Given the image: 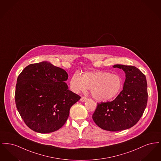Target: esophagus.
Masks as SVG:
<instances>
[{"label": "esophagus", "mask_w": 161, "mask_h": 161, "mask_svg": "<svg viewBox=\"0 0 161 161\" xmlns=\"http://www.w3.org/2000/svg\"><path fill=\"white\" fill-rule=\"evenodd\" d=\"M87 100V98L86 97H81V99H80V101H82V102H84V101H86Z\"/></svg>", "instance_id": "obj_1"}]
</instances>
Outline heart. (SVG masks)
I'll return each mask as SVG.
<instances>
[{
  "label": "heart",
  "mask_w": 161,
  "mask_h": 161,
  "mask_svg": "<svg viewBox=\"0 0 161 161\" xmlns=\"http://www.w3.org/2000/svg\"><path fill=\"white\" fill-rule=\"evenodd\" d=\"M122 86V80L118 75L108 72H86L81 76L74 74L70 78V87L75 93L90 89L92 97L100 101H106L116 97Z\"/></svg>",
  "instance_id": "heart-1"
}]
</instances>
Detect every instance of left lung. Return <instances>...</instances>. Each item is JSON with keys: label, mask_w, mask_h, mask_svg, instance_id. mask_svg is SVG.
<instances>
[{"label": "left lung", "mask_w": 161, "mask_h": 161, "mask_svg": "<svg viewBox=\"0 0 161 161\" xmlns=\"http://www.w3.org/2000/svg\"><path fill=\"white\" fill-rule=\"evenodd\" d=\"M125 74L123 91L112 101L98 103L92 115L102 129L117 131L130 129L138 123L146 109L148 99L146 75L133 66L115 64Z\"/></svg>", "instance_id": "1"}]
</instances>
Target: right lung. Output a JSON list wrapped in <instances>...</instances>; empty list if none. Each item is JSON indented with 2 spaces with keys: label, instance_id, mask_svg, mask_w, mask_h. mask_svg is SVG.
<instances>
[{
  "label": "right lung",
  "instance_id": "right-lung-1",
  "mask_svg": "<svg viewBox=\"0 0 161 161\" xmlns=\"http://www.w3.org/2000/svg\"><path fill=\"white\" fill-rule=\"evenodd\" d=\"M68 78L64 69L47 61L31 64L18 76L15 105L31 130L51 133L66 122L70 107L81 98L69 91Z\"/></svg>",
  "mask_w": 161,
  "mask_h": 161
}]
</instances>
